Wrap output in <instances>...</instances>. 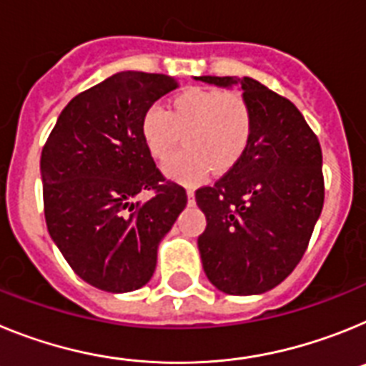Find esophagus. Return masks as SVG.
<instances>
[{"label":"esophagus","mask_w":366,"mask_h":366,"mask_svg":"<svg viewBox=\"0 0 366 366\" xmlns=\"http://www.w3.org/2000/svg\"><path fill=\"white\" fill-rule=\"evenodd\" d=\"M186 193H187V199H189V202H192L193 201V195H195V189H193V187H187Z\"/></svg>","instance_id":"obj_1"}]
</instances>
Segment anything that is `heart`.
Masks as SVG:
<instances>
[{
    "instance_id": "heart-1",
    "label": "heart",
    "mask_w": 366,
    "mask_h": 366,
    "mask_svg": "<svg viewBox=\"0 0 366 366\" xmlns=\"http://www.w3.org/2000/svg\"><path fill=\"white\" fill-rule=\"evenodd\" d=\"M182 132L187 147L165 162L164 173L195 184L209 165L227 171L243 157L252 134V110L237 92L187 88L171 99V110L152 104L139 122L142 139L157 160L169 157Z\"/></svg>"
}]
</instances>
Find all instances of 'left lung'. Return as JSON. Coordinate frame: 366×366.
<instances>
[{
	"mask_svg": "<svg viewBox=\"0 0 366 366\" xmlns=\"http://www.w3.org/2000/svg\"><path fill=\"white\" fill-rule=\"evenodd\" d=\"M239 86L252 110L243 157L214 186L197 189L206 215L202 269L227 295H262L282 284L307 249L324 204L322 151L297 107L250 77H195Z\"/></svg>",
	"mask_w": 366,
	"mask_h": 366,
	"instance_id": "obj_1",
	"label": "left lung"
}]
</instances>
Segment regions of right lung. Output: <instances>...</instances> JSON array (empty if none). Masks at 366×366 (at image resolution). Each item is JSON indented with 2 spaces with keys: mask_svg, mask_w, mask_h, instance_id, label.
<instances>
[{
  "mask_svg": "<svg viewBox=\"0 0 366 366\" xmlns=\"http://www.w3.org/2000/svg\"><path fill=\"white\" fill-rule=\"evenodd\" d=\"M174 88L177 79L162 73H116L66 104L42 149L51 239L101 291L144 287L158 244L186 208V189L162 177L139 134L145 110ZM142 191L155 195L139 203Z\"/></svg>",
  "mask_w": 366,
  "mask_h": 366,
  "instance_id": "1",
  "label": "right lung"
}]
</instances>
